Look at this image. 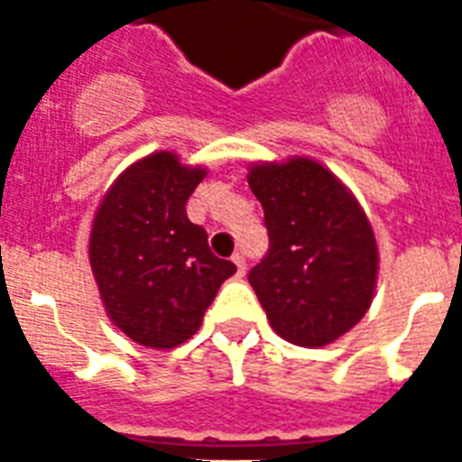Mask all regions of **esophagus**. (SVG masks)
I'll return each instance as SVG.
<instances>
[{
    "instance_id": "esophagus-1",
    "label": "esophagus",
    "mask_w": 462,
    "mask_h": 462,
    "mask_svg": "<svg viewBox=\"0 0 462 462\" xmlns=\"http://www.w3.org/2000/svg\"><path fill=\"white\" fill-rule=\"evenodd\" d=\"M232 261H235V266H237V275H245L246 273V261L242 254H235L232 256Z\"/></svg>"
}]
</instances>
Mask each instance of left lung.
Listing matches in <instances>:
<instances>
[{
	"mask_svg": "<svg viewBox=\"0 0 462 462\" xmlns=\"http://www.w3.org/2000/svg\"><path fill=\"white\" fill-rule=\"evenodd\" d=\"M246 181L263 206L271 249L249 282L271 328L323 347L369 311L379 275L372 223L350 189L319 160L252 162Z\"/></svg>",
	"mask_w": 462,
	"mask_h": 462,
	"instance_id": "obj_1",
	"label": "left lung"
}]
</instances>
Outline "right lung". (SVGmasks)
<instances>
[{"instance_id":"1","label":"right lung","mask_w":462,"mask_h":462,"mask_svg":"<svg viewBox=\"0 0 462 462\" xmlns=\"http://www.w3.org/2000/svg\"><path fill=\"white\" fill-rule=\"evenodd\" d=\"M206 172L172 151H155L112 181L93 217L88 259L105 314L153 350L187 343L237 271L187 217L189 196Z\"/></svg>"}]
</instances>
